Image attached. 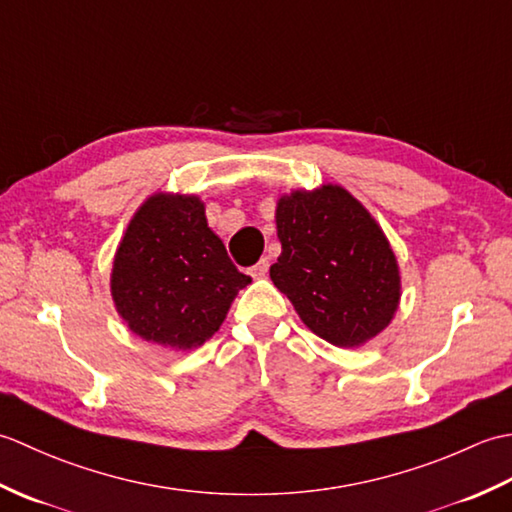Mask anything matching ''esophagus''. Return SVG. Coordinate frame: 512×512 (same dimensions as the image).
<instances>
[{"label": "esophagus", "instance_id": "esophagus-1", "mask_svg": "<svg viewBox=\"0 0 512 512\" xmlns=\"http://www.w3.org/2000/svg\"><path fill=\"white\" fill-rule=\"evenodd\" d=\"M268 268H270V264H268V259L264 257V259H259L255 266L248 268V275L255 277V279H262V277L268 275Z\"/></svg>", "mask_w": 512, "mask_h": 512}]
</instances>
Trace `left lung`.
I'll return each instance as SVG.
<instances>
[{
  "label": "left lung",
  "mask_w": 512,
  "mask_h": 512,
  "mask_svg": "<svg viewBox=\"0 0 512 512\" xmlns=\"http://www.w3.org/2000/svg\"><path fill=\"white\" fill-rule=\"evenodd\" d=\"M281 255L270 279L308 328L336 347L383 332L400 301V273L383 228L339 184L277 202Z\"/></svg>",
  "instance_id": "1"
}]
</instances>
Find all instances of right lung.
Wrapping results in <instances>:
<instances>
[{
    "label": "right lung",
    "mask_w": 512,
    "mask_h": 512,
    "mask_svg": "<svg viewBox=\"0 0 512 512\" xmlns=\"http://www.w3.org/2000/svg\"><path fill=\"white\" fill-rule=\"evenodd\" d=\"M250 284L206 224L195 195L154 193L134 213L116 250L112 299L140 339L193 350L220 330Z\"/></svg>",
    "instance_id": "add662e5"
}]
</instances>
